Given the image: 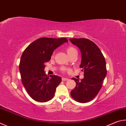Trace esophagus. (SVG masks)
I'll return each mask as SVG.
<instances>
[{"instance_id":"obj_1","label":"esophagus","mask_w":126,"mask_h":126,"mask_svg":"<svg viewBox=\"0 0 126 126\" xmlns=\"http://www.w3.org/2000/svg\"><path fill=\"white\" fill-rule=\"evenodd\" d=\"M62 81H67L69 80V79L67 78H62Z\"/></svg>"}]
</instances>
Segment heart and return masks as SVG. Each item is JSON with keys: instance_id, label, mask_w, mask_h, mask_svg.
I'll return each mask as SVG.
<instances>
[{"instance_id": "obj_1", "label": "heart", "mask_w": 126, "mask_h": 126, "mask_svg": "<svg viewBox=\"0 0 126 126\" xmlns=\"http://www.w3.org/2000/svg\"><path fill=\"white\" fill-rule=\"evenodd\" d=\"M77 52V50L75 49V48H74L73 47H68V48H67V53L68 54V56H70L71 54H72L73 53H74V52ZM62 70H65V68H63V69H62Z\"/></svg>"}]
</instances>
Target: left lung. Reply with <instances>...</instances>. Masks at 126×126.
Instances as JSON below:
<instances>
[{
	"label": "left lung",
	"mask_w": 126,
	"mask_h": 126,
	"mask_svg": "<svg viewBox=\"0 0 126 126\" xmlns=\"http://www.w3.org/2000/svg\"><path fill=\"white\" fill-rule=\"evenodd\" d=\"M69 41L81 52L80 67L84 72V78L80 80L72 79L76 86L70 94L77 101L85 103L93 100L101 88L107 74L106 61L99 48L91 41L86 38H70Z\"/></svg>",
	"instance_id": "8db88e82"
}]
</instances>
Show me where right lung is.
Wrapping results in <instances>:
<instances>
[{
    "label": "right lung",
    "instance_id": "add662e5",
    "mask_svg": "<svg viewBox=\"0 0 126 126\" xmlns=\"http://www.w3.org/2000/svg\"><path fill=\"white\" fill-rule=\"evenodd\" d=\"M68 41L66 38L42 37L32 42L22 53L19 65L22 82L35 101L47 102L53 97L62 78L56 75L48 77L45 63L51 59L57 48Z\"/></svg>",
    "mask_w": 126,
    "mask_h": 126
}]
</instances>
